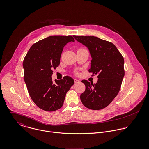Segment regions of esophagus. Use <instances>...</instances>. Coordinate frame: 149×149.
<instances>
[{
  "instance_id": "obj_1",
  "label": "esophagus",
  "mask_w": 149,
  "mask_h": 149,
  "mask_svg": "<svg viewBox=\"0 0 149 149\" xmlns=\"http://www.w3.org/2000/svg\"><path fill=\"white\" fill-rule=\"evenodd\" d=\"M74 83H75L76 84H77V83H80V81L79 80H77V79H74Z\"/></svg>"
}]
</instances>
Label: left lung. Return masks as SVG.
<instances>
[{
    "label": "left lung",
    "instance_id": "1",
    "mask_svg": "<svg viewBox=\"0 0 149 149\" xmlns=\"http://www.w3.org/2000/svg\"><path fill=\"white\" fill-rule=\"evenodd\" d=\"M76 41L89 50L92 60L88 71L98 74V81L93 84L84 80L85 91L80 95L86 108L99 110L108 106L117 96L125 76L124 58L112 43L94 36H73Z\"/></svg>",
    "mask_w": 149,
    "mask_h": 149
}]
</instances>
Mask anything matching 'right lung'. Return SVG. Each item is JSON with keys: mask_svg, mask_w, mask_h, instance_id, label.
Masks as SVG:
<instances>
[{"mask_svg": "<svg viewBox=\"0 0 149 149\" xmlns=\"http://www.w3.org/2000/svg\"><path fill=\"white\" fill-rule=\"evenodd\" d=\"M74 42L71 36H52L33 44L23 62L24 82L33 102L46 111L61 108L66 92L74 84L73 79L65 76L53 83V69L60 63V58L66 43Z\"/></svg>", "mask_w": 149, "mask_h": 149, "instance_id": "right-lung-1", "label": "right lung"}]
</instances>
